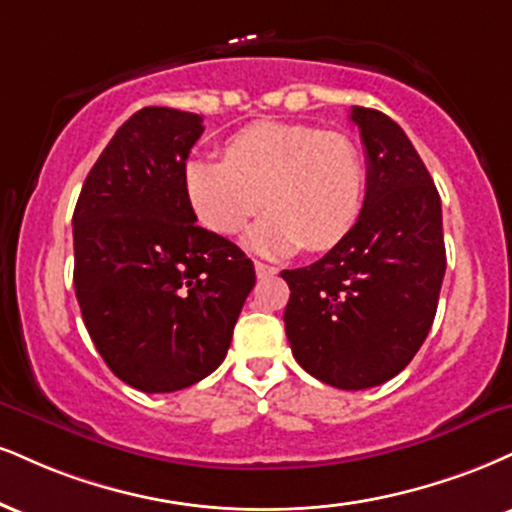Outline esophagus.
<instances>
[{
	"instance_id": "34e87169",
	"label": "esophagus",
	"mask_w": 512,
	"mask_h": 512,
	"mask_svg": "<svg viewBox=\"0 0 512 512\" xmlns=\"http://www.w3.org/2000/svg\"><path fill=\"white\" fill-rule=\"evenodd\" d=\"M255 272H257V279H269V276L276 274V269L269 267V264H264V262H255Z\"/></svg>"
}]
</instances>
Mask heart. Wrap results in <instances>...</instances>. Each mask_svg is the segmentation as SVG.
<instances>
[{"mask_svg":"<svg viewBox=\"0 0 512 512\" xmlns=\"http://www.w3.org/2000/svg\"><path fill=\"white\" fill-rule=\"evenodd\" d=\"M365 183L360 147L307 123H250L226 140L224 159L186 164L188 202L209 231L236 236L272 209L245 238L262 255L334 248L360 217Z\"/></svg>","mask_w":512,"mask_h":512,"instance_id":"obj_1","label":"heart"}]
</instances>
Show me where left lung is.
I'll return each instance as SVG.
<instances>
[{"label": "left lung", "instance_id": "obj_1", "mask_svg": "<svg viewBox=\"0 0 512 512\" xmlns=\"http://www.w3.org/2000/svg\"><path fill=\"white\" fill-rule=\"evenodd\" d=\"M367 155L360 217L310 267L283 269L293 357L336 389L379 386L410 365L432 329L443 274L441 197L396 121L353 107Z\"/></svg>", "mask_w": 512, "mask_h": 512}]
</instances>
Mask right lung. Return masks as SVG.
<instances>
[{
  "instance_id": "obj_1",
  "label": "right lung",
  "mask_w": 512,
  "mask_h": 512,
  "mask_svg": "<svg viewBox=\"0 0 512 512\" xmlns=\"http://www.w3.org/2000/svg\"><path fill=\"white\" fill-rule=\"evenodd\" d=\"M202 116L135 112L97 159L73 212L80 315L107 367L133 389L171 393L224 362L255 267L197 226L186 159Z\"/></svg>"
}]
</instances>
